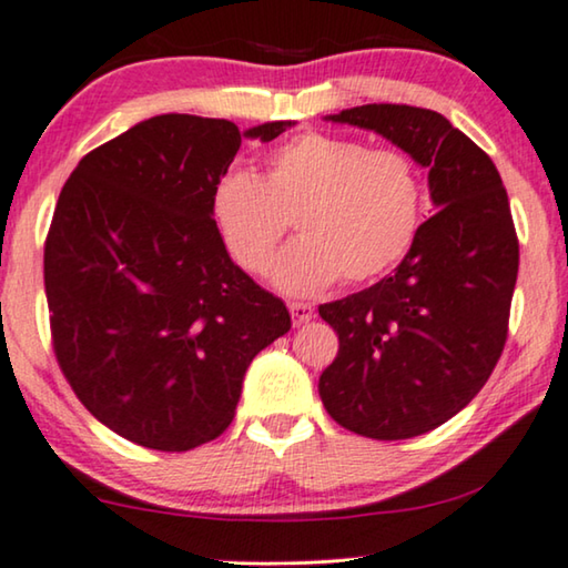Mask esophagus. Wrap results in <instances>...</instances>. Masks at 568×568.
<instances>
[{
    "label": "esophagus",
    "instance_id": "1",
    "mask_svg": "<svg viewBox=\"0 0 568 568\" xmlns=\"http://www.w3.org/2000/svg\"><path fill=\"white\" fill-rule=\"evenodd\" d=\"M287 311H291V316H293V324H295V326L306 324V321H311V318H313V306H311V303H301V301L287 303Z\"/></svg>",
    "mask_w": 568,
    "mask_h": 568
}]
</instances>
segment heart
Masks as SVG:
<instances>
[{
	"instance_id": "b5f03b06",
	"label": "heart",
	"mask_w": 568,
	"mask_h": 568,
	"mask_svg": "<svg viewBox=\"0 0 568 568\" xmlns=\"http://www.w3.org/2000/svg\"><path fill=\"white\" fill-rule=\"evenodd\" d=\"M426 185L416 160L395 148L324 132H303L265 160V175L230 168L211 189V219L242 270L273 267L287 224L298 240L277 260L273 281L306 295L332 285L369 283L408 255L416 242Z\"/></svg>"
}]
</instances>
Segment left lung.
I'll list each match as a JSON object with an SVG mask.
<instances>
[{
  "label": "left lung",
  "mask_w": 568,
  "mask_h": 568,
  "mask_svg": "<svg viewBox=\"0 0 568 568\" xmlns=\"http://www.w3.org/2000/svg\"><path fill=\"white\" fill-rule=\"evenodd\" d=\"M328 122L372 130L428 171L436 214L393 275L318 306L338 334L318 395L338 426L397 442L467 408L500 359L518 281V236L503 178L444 114L365 104Z\"/></svg>",
  "instance_id": "obj_1"
}]
</instances>
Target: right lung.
<instances>
[{
    "label": "right lung",
    "mask_w": 568,
    "mask_h": 568,
    "mask_svg": "<svg viewBox=\"0 0 568 568\" xmlns=\"http://www.w3.org/2000/svg\"><path fill=\"white\" fill-rule=\"evenodd\" d=\"M230 120L160 114L91 150L45 240L53 349L73 393L132 444L189 452L230 426L257 352L291 328L285 303L234 265L211 189L242 138Z\"/></svg>",
    "instance_id": "right-lung-1"
}]
</instances>
